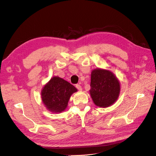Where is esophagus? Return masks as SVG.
Wrapping results in <instances>:
<instances>
[{
  "instance_id": "1",
  "label": "esophagus",
  "mask_w": 156,
  "mask_h": 156,
  "mask_svg": "<svg viewBox=\"0 0 156 156\" xmlns=\"http://www.w3.org/2000/svg\"><path fill=\"white\" fill-rule=\"evenodd\" d=\"M76 88L79 90V91H82V86L80 84H76Z\"/></svg>"
}]
</instances>
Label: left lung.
<instances>
[{
	"label": "left lung",
	"instance_id": "8db88e82",
	"mask_svg": "<svg viewBox=\"0 0 156 156\" xmlns=\"http://www.w3.org/2000/svg\"><path fill=\"white\" fill-rule=\"evenodd\" d=\"M90 94L93 102L100 108L114 104L120 93V83L109 70L96 68L91 72Z\"/></svg>",
	"mask_w": 156,
	"mask_h": 156
}]
</instances>
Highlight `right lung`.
<instances>
[{"instance_id": "obj_1", "label": "right lung", "mask_w": 156, "mask_h": 156, "mask_svg": "<svg viewBox=\"0 0 156 156\" xmlns=\"http://www.w3.org/2000/svg\"><path fill=\"white\" fill-rule=\"evenodd\" d=\"M77 91L66 80L58 76H53L41 90L42 102L48 111L61 113L66 110L72 94Z\"/></svg>"}]
</instances>
